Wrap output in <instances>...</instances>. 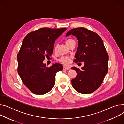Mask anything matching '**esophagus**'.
Masks as SVG:
<instances>
[{"mask_svg": "<svg viewBox=\"0 0 124 124\" xmlns=\"http://www.w3.org/2000/svg\"><path fill=\"white\" fill-rule=\"evenodd\" d=\"M69 69H70V68H69V67H68L64 66V67H63V70H68Z\"/></svg>", "mask_w": 124, "mask_h": 124, "instance_id": "1", "label": "esophagus"}]
</instances>
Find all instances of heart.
Returning <instances> with one entry per match:
<instances>
[{
    "mask_svg": "<svg viewBox=\"0 0 124 124\" xmlns=\"http://www.w3.org/2000/svg\"><path fill=\"white\" fill-rule=\"evenodd\" d=\"M74 41L73 39H68L67 40H66V43L68 46V45L72 41ZM55 49L56 50L57 49V46H56L55 48ZM59 61L62 64H64V65H68L70 63V61H71V58L70 57H68V56H62V57L59 58Z\"/></svg>",
    "mask_w": 124,
    "mask_h": 124,
    "instance_id": "b5f03b06",
    "label": "heart"
}]
</instances>
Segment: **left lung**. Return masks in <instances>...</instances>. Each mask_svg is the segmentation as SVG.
<instances>
[{"instance_id":"8db88e82","label":"left lung","mask_w":124,"mask_h":124,"mask_svg":"<svg viewBox=\"0 0 124 124\" xmlns=\"http://www.w3.org/2000/svg\"><path fill=\"white\" fill-rule=\"evenodd\" d=\"M71 35L78 40L74 61L84 62L81 70L72 67L77 72L76 77L71 81L72 86L81 93H91L100 86L107 73L108 55L102 39L96 33L81 27L70 30L66 36Z\"/></svg>"}]
</instances>
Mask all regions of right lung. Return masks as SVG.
Segmentation results:
<instances>
[{
    "instance_id": "add662e5",
    "label": "right lung",
    "mask_w": 124,
    "mask_h": 124,
    "mask_svg": "<svg viewBox=\"0 0 124 124\" xmlns=\"http://www.w3.org/2000/svg\"><path fill=\"white\" fill-rule=\"evenodd\" d=\"M66 28H43L29 33L24 39L19 53L18 73L24 85L34 94L42 95L51 91L56 73L63 69L59 63L47 68L45 56H51L55 41Z\"/></svg>"
}]
</instances>
